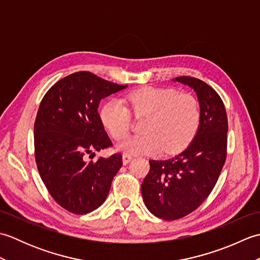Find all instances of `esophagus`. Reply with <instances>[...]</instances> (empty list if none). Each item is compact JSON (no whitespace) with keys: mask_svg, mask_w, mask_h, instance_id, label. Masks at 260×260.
I'll return each mask as SVG.
<instances>
[{"mask_svg":"<svg viewBox=\"0 0 260 260\" xmlns=\"http://www.w3.org/2000/svg\"><path fill=\"white\" fill-rule=\"evenodd\" d=\"M132 158H133V157L128 155V154H123V163L124 164H127L128 162H131Z\"/></svg>","mask_w":260,"mask_h":260,"instance_id":"1","label":"esophagus"}]
</instances>
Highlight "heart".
I'll list each match as a JSON object with an SVG mask.
<instances>
[{
    "mask_svg": "<svg viewBox=\"0 0 260 260\" xmlns=\"http://www.w3.org/2000/svg\"><path fill=\"white\" fill-rule=\"evenodd\" d=\"M119 99H110L101 109V119L115 140L128 133L131 109L136 117L146 116L142 134L127 136L118 148L127 154L154 155L158 152L173 154L183 150L194 139L201 119L200 104L189 92L173 88L142 87Z\"/></svg>",
    "mask_w": 260,
    "mask_h": 260,
    "instance_id": "heart-1",
    "label": "heart"
}]
</instances>
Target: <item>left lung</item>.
Instances as JSON below:
<instances>
[{"mask_svg": "<svg viewBox=\"0 0 260 260\" xmlns=\"http://www.w3.org/2000/svg\"><path fill=\"white\" fill-rule=\"evenodd\" d=\"M193 88L201 119L194 139L183 152L164 161H150L142 183L146 208L163 220L185 217L211 193L227 157L228 118L222 99L206 82L182 76L174 78Z\"/></svg>", "mask_w": 260, "mask_h": 260, "instance_id": "1", "label": "left lung"}]
</instances>
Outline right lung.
<instances>
[{
    "instance_id": "right-lung-1",
    "label": "right lung",
    "mask_w": 260,
    "mask_h": 260,
    "mask_svg": "<svg viewBox=\"0 0 260 260\" xmlns=\"http://www.w3.org/2000/svg\"><path fill=\"white\" fill-rule=\"evenodd\" d=\"M126 87L78 71L56 82L40 103L35 123L37 167L54 201L71 213L101 207L123 165L119 153L96 162L86 155L112 146L98 106Z\"/></svg>"
}]
</instances>
